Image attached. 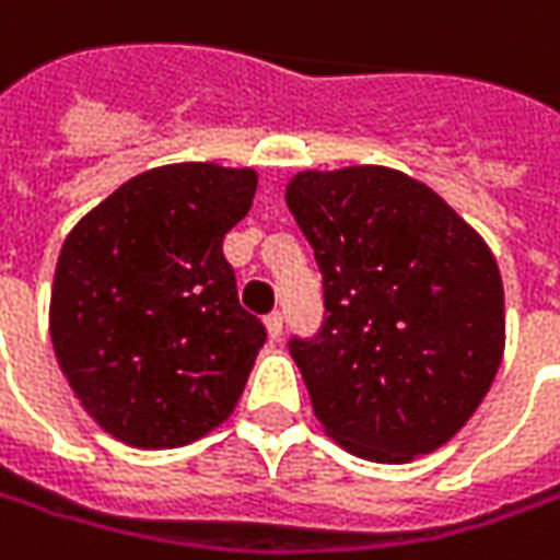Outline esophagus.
<instances>
[{"label": "esophagus", "instance_id": "esophagus-1", "mask_svg": "<svg viewBox=\"0 0 560 560\" xmlns=\"http://www.w3.org/2000/svg\"><path fill=\"white\" fill-rule=\"evenodd\" d=\"M262 322H266V331H269V338L279 340L281 328H284V316H281V313H269V316L262 318Z\"/></svg>", "mask_w": 560, "mask_h": 560}]
</instances>
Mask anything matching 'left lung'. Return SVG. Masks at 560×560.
Listing matches in <instances>:
<instances>
[{"label": "left lung", "mask_w": 560, "mask_h": 560, "mask_svg": "<svg viewBox=\"0 0 560 560\" xmlns=\"http://www.w3.org/2000/svg\"><path fill=\"white\" fill-rule=\"evenodd\" d=\"M284 201L325 291L322 331L288 343L322 428L372 462L434 453L502 362L492 250L434 188L387 166L303 170Z\"/></svg>", "instance_id": "1"}]
</instances>
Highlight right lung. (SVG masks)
Wrapping results in <instances>:
<instances>
[{
  "label": "right lung",
  "instance_id": "1",
  "mask_svg": "<svg viewBox=\"0 0 560 560\" xmlns=\"http://www.w3.org/2000/svg\"><path fill=\"white\" fill-rule=\"evenodd\" d=\"M254 191L250 166H154L65 238L55 357L80 406L120 443L185 446L235 409L266 328L238 303L222 238Z\"/></svg>",
  "mask_w": 560,
  "mask_h": 560
}]
</instances>
